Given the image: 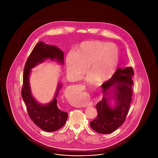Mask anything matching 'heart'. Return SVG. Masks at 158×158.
<instances>
[{"instance_id": "obj_1", "label": "heart", "mask_w": 158, "mask_h": 158, "mask_svg": "<svg viewBox=\"0 0 158 158\" xmlns=\"http://www.w3.org/2000/svg\"><path fill=\"white\" fill-rule=\"evenodd\" d=\"M119 60V50L117 45L99 41L83 42L70 52L66 58L68 75L77 80L84 74L89 65L90 72L86 77L89 82L98 79L105 81L114 74Z\"/></svg>"}]
</instances>
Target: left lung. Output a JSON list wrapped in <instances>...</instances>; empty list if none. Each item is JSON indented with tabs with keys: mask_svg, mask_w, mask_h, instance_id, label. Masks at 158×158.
<instances>
[{
	"mask_svg": "<svg viewBox=\"0 0 158 158\" xmlns=\"http://www.w3.org/2000/svg\"><path fill=\"white\" fill-rule=\"evenodd\" d=\"M133 75L132 67L118 68L111 78L101 85L104 97L96 105L97 118L90 122V127L94 131L100 134H110L123 124L133 95ZM112 98L115 100V106L113 107L109 103Z\"/></svg>",
	"mask_w": 158,
	"mask_h": 158,
	"instance_id": "1",
	"label": "left lung"
}]
</instances>
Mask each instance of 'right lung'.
Returning <instances> with one entry per match:
<instances>
[{
  "instance_id": "add662e5",
  "label": "right lung",
  "mask_w": 158,
  "mask_h": 158,
  "mask_svg": "<svg viewBox=\"0 0 158 158\" xmlns=\"http://www.w3.org/2000/svg\"><path fill=\"white\" fill-rule=\"evenodd\" d=\"M47 59L56 60L63 64L64 54L57 47L48 45L40 41L34 47L26 61L21 95L31 119L43 130L52 132L62 127L68 119V113L60 110L57 105L56 98L62 85L59 84L53 101L46 105H43L38 103L32 97L29 81L31 69Z\"/></svg>"
}]
</instances>
